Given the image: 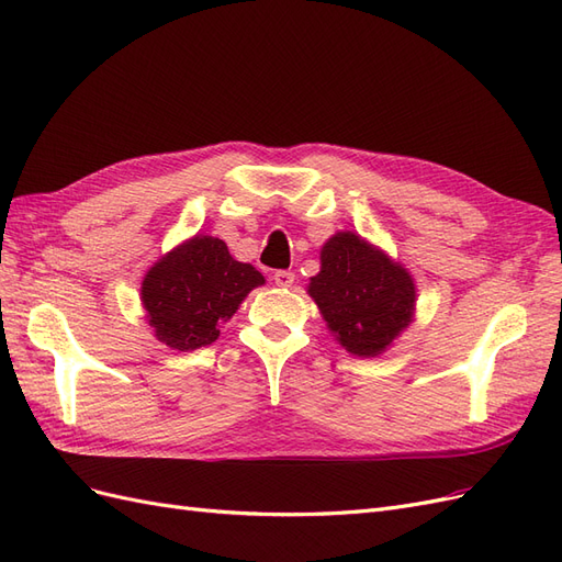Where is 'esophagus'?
I'll use <instances>...</instances> for the list:
<instances>
[{"instance_id": "esophagus-1", "label": "esophagus", "mask_w": 562, "mask_h": 562, "mask_svg": "<svg viewBox=\"0 0 562 562\" xmlns=\"http://www.w3.org/2000/svg\"><path fill=\"white\" fill-rule=\"evenodd\" d=\"M274 283L281 288H291L295 283V274L288 269H279V271H274Z\"/></svg>"}]
</instances>
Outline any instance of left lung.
I'll use <instances>...</instances> for the list:
<instances>
[{"instance_id": "left-lung-1", "label": "left lung", "mask_w": 562, "mask_h": 562, "mask_svg": "<svg viewBox=\"0 0 562 562\" xmlns=\"http://www.w3.org/2000/svg\"><path fill=\"white\" fill-rule=\"evenodd\" d=\"M310 295L339 345L366 359L394 342L415 310L411 274L351 232H339L323 246Z\"/></svg>"}]
</instances>
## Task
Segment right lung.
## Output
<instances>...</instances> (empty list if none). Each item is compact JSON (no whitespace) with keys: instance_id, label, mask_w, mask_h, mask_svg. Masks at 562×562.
Listing matches in <instances>:
<instances>
[{"instance_id":"obj_1","label":"right lung","mask_w":562,"mask_h":562,"mask_svg":"<svg viewBox=\"0 0 562 562\" xmlns=\"http://www.w3.org/2000/svg\"><path fill=\"white\" fill-rule=\"evenodd\" d=\"M265 283L252 265L236 262L225 241L194 236L147 271L143 304L149 326L164 345L194 351L215 342L220 323Z\"/></svg>"}]
</instances>
